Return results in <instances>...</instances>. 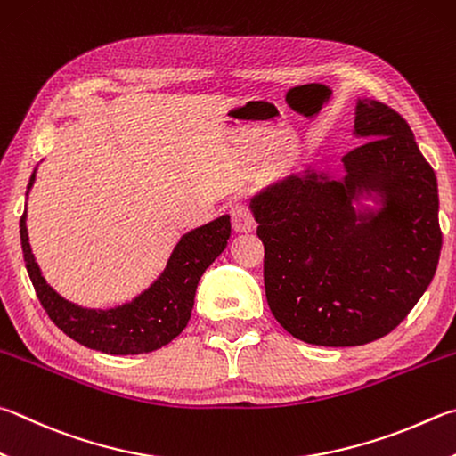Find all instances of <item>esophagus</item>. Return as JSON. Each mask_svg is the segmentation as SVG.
<instances>
[{
    "label": "esophagus",
    "instance_id": "1",
    "mask_svg": "<svg viewBox=\"0 0 456 456\" xmlns=\"http://www.w3.org/2000/svg\"><path fill=\"white\" fill-rule=\"evenodd\" d=\"M229 215H231V225H233L235 231H241V233L253 231L256 225L255 215L247 203H233L229 209Z\"/></svg>",
    "mask_w": 456,
    "mask_h": 456
}]
</instances>
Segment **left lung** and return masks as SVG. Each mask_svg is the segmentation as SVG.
I'll list each match as a JSON object with an SVG mask.
<instances>
[{
	"instance_id": "left-lung-1",
	"label": "left lung",
	"mask_w": 456,
	"mask_h": 456,
	"mask_svg": "<svg viewBox=\"0 0 456 456\" xmlns=\"http://www.w3.org/2000/svg\"><path fill=\"white\" fill-rule=\"evenodd\" d=\"M345 181L309 173L255 197L265 245V295L287 333L321 346H357L407 319L435 277L443 233L435 171L385 103L359 102ZM357 188L383 192L377 216L356 219Z\"/></svg>"
}]
</instances>
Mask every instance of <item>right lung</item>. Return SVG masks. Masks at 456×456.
<instances>
[{
  "label": "right lung",
  "instance_id": "1",
  "mask_svg": "<svg viewBox=\"0 0 456 456\" xmlns=\"http://www.w3.org/2000/svg\"><path fill=\"white\" fill-rule=\"evenodd\" d=\"M33 181H36V171L28 189ZM20 235L29 279L49 319L65 335L87 349L110 354H139L161 349L187 327L193 311L197 283L205 269L225 249L231 235V221L227 215H223L181 237L161 277L135 301L107 311L77 307L61 299L45 283L29 247L26 213L20 219Z\"/></svg>",
  "mask_w": 456,
  "mask_h": 456
}]
</instances>
